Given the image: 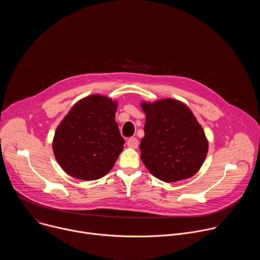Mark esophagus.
<instances>
[{"label": "esophagus", "mask_w": 260, "mask_h": 260, "mask_svg": "<svg viewBox=\"0 0 260 260\" xmlns=\"http://www.w3.org/2000/svg\"><path fill=\"white\" fill-rule=\"evenodd\" d=\"M126 144H127V146H128L129 148H134V149H137L138 146H139V141H138L137 138H129V139L127 140Z\"/></svg>", "instance_id": "esophagus-1"}]
</instances>
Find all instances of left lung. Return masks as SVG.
<instances>
[{
  "label": "left lung",
  "instance_id": "obj_1",
  "mask_svg": "<svg viewBox=\"0 0 260 260\" xmlns=\"http://www.w3.org/2000/svg\"><path fill=\"white\" fill-rule=\"evenodd\" d=\"M140 105L146 116L141 159L148 171L167 183L196 175L207 157L209 142L192 111L171 98Z\"/></svg>",
  "mask_w": 260,
  "mask_h": 260
}]
</instances>
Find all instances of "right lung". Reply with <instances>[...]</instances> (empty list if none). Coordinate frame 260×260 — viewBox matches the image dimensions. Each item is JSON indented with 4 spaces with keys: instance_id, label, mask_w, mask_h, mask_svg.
Wrapping results in <instances>:
<instances>
[{
    "instance_id": "right-lung-1",
    "label": "right lung",
    "mask_w": 260,
    "mask_h": 260,
    "mask_svg": "<svg viewBox=\"0 0 260 260\" xmlns=\"http://www.w3.org/2000/svg\"><path fill=\"white\" fill-rule=\"evenodd\" d=\"M117 107L109 96L90 94L74 105L57 125L52 149L69 176L92 181L112 170L124 144L115 121Z\"/></svg>"
}]
</instances>
